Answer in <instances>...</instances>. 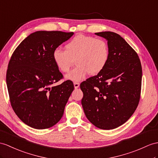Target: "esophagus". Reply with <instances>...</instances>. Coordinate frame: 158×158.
Instances as JSON below:
<instances>
[{
	"label": "esophagus",
	"mask_w": 158,
	"mask_h": 158,
	"mask_svg": "<svg viewBox=\"0 0 158 158\" xmlns=\"http://www.w3.org/2000/svg\"><path fill=\"white\" fill-rule=\"evenodd\" d=\"M74 88H78L80 86V83L78 82H74Z\"/></svg>",
	"instance_id": "obj_1"
}]
</instances>
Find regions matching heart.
<instances>
[{"label":"heart","mask_w":158,"mask_h":158,"mask_svg":"<svg viewBox=\"0 0 158 158\" xmlns=\"http://www.w3.org/2000/svg\"><path fill=\"white\" fill-rule=\"evenodd\" d=\"M107 42L101 38L79 35L69 41L65 50L56 49L53 60L57 68L64 73L70 71L74 64L77 66L66 76L68 80L79 82L87 75H96L103 70L109 60Z\"/></svg>","instance_id":"obj_1"}]
</instances>
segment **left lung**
<instances>
[{
  "mask_svg": "<svg viewBox=\"0 0 158 158\" xmlns=\"http://www.w3.org/2000/svg\"><path fill=\"white\" fill-rule=\"evenodd\" d=\"M107 40L110 56L105 68L80 84L86 117L97 127L110 130L121 126L139 104L142 68L136 52L118 34L96 33Z\"/></svg>",
  "mask_w": 158,
  "mask_h": 158,
  "instance_id": "obj_1",
  "label": "left lung"
}]
</instances>
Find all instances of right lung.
Segmentation results:
<instances>
[{"mask_svg":"<svg viewBox=\"0 0 158 158\" xmlns=\"http://www.w3.org/2000/svg\"><path fill=\"white\" fill-rule=\"evenodd\" d=\"M73 32L40 31L26 37L15 49L6 71L10 105L18 117L31 127H52L62 117L74 84L63 78L53 52Z\"/></svg>","mask_w":158,"mask_h":158,"instance_id":"right-lung-1","label":"right lung"}]
</instances>
